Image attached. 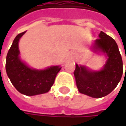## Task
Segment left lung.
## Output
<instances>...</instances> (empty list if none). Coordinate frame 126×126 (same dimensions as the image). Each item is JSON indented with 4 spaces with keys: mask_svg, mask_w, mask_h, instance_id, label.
Returning <instances> with one entry per match:
<instances>
[{
    "mask_svg": "<svg viewBox=\"0 0 126 126\" xmlns=\"http://www.w3.org/2000/svg\"><path fill=\"white\" fill-rule=\"evenodd\" d=\"M96 53H102L107 61L100 70L94 71L86 66L76 64L74 74L76 86L82 94L100 98L109 94L117 86L123 74V61L114 39L103 32L91 46Z\"/></svg>",
    "mask_w": 126,
    "mask_h": 126,
    "instance_id": "left-lung-1",
    "label": "left lung"
}]
</instances>
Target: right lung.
Returning <instances> with one entry per match:
<instances>
[{"label":"right lung","mask_w":126,"mask_h":126,"mask_svg":"<svg viewBox=\"0 0 126 126\" xmlns=\"http://www.w3.org/2000/svg\"><path fill=\"white\" fill-rule=\"evenodd\" d=\"M26 33L18 34L12 42L6 57L5 69L15 88L23 94L33 96L47 93L55 82L60 66H52L45 69L31 68L20 58L19 41Z\"/></svg>","instance_id":"right-lung-1"}]
</instances>
